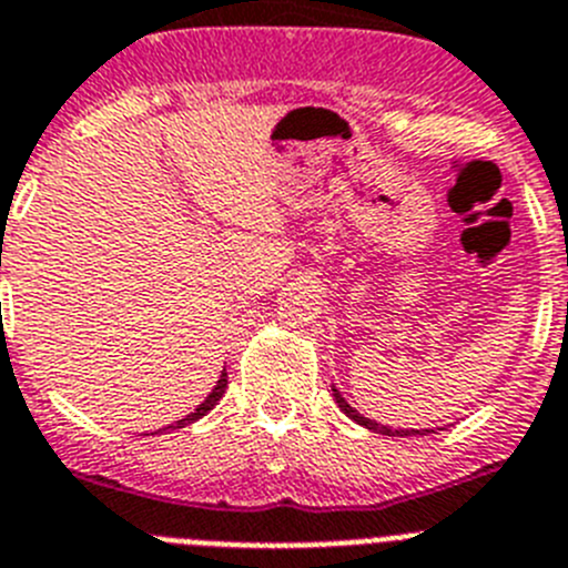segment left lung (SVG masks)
Instances as JSON below:
<instances>
[{
	"mask_svg": "<svg viewBox=\"0 0 568 568\" xmlns=\"http://www.w3.org/2000/svg\"><path fill=\"white\" fill-rule=\"evenodd\" d=\"M331 390H334V398H336V405H339V410L345 413L347 418H354L356 424H362V427H367V430L382 433V436H427V433H433L430 427H427V430H393V427H387V424H379V422H373V418L362 416V413L356 410V407L347 405L345 396H342V393L336 390V387H331Z\"/></svg>",
	"mask_w": 568,
	"mask_h": 568,
	"instance_id": "1",
	"label": "left lung"
}]
</instances>
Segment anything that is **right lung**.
Instances as JSON below:
<instances>
[{"label":"right lung","instance_id":"add662e5","mask_svg":"<svg viewBox=\"0 0 568 568\" xmlns=\"http://www.w3.org/2000/svg\"><path fill=\"white\" fill-rule=\"evenodd\" d=\"M226 387H229V376H226V367H223V373H221V379H217V385H214L212 393H209V396L203 398L201 405L195 407V413H189L186 418H181V422L170 424V427H163V430H178V427H186V424H192V422H197V418L206 416V413L212 410V407L217 405V402H221L223 393H226ZM163 430H158V433H163Z\"/></svg>","mask_w":568,"mask_h":568}]
</instances>
